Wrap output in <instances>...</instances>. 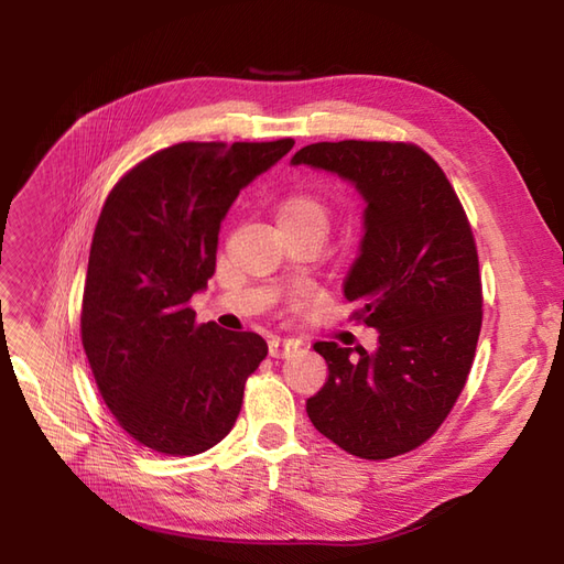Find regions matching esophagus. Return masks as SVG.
<instances>
[{"label":"esophagus","mask_w":564,"mask_h":564,"mask_svg":"<svg viewBox=\"0 0 564 564\" xmlns=\"http://www.w3.org/2000/svg\"><path fill=\"white\" fill-rule=\"evenodd\" d=\"M299 348H301V344H299V340H294V338H280V336H275V338L268 340L270 357H289L292 352H296Z\"/></svg>","instance_id":"34e87169"}]
</instances>
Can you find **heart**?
<instances>
[{
  "mask_svg": "<svg viewBox=\"0 0 564 564\" xmlns=\"http://www.w3.org/2000/svg\"><path fill=\"white\" fill-rule=\"evenodd\" d=\"M329 218H332L329 204L311 191L292 193L289 197H284L278 207L280 228H315L319 232H327Z\"/></svg>",
  "mask_w": 564,
  "mask_h": 564,
  "instance_id": "b5f03b06",
  "label": "heart"
}]
</instances>
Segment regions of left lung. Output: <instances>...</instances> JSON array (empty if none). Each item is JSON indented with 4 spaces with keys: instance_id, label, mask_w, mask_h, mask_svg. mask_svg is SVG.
I'll return each mask as SVG.
<instances>
[{
    "instance_id": "left-lung-1",
    "label": "left lung",
    "mask_w": 564,
    "mask_h": 564,
    "mask_svg": "<svg viewBox=\"0 0 564 564\" xmlns=\"http://www.w3.org/2000/svg\"><path fill=\"white\" fill-rule=\"evenodd\" d=\"M308 164L352 183L365 237L344 294L379 346H313L329 379L305 402L315 429L360 458H392L429 440L452 412L482 327L473 230L452 183L414 143L338 141L301 148Z\"/></svg>"
}]
</instances>
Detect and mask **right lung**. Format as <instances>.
<instances>
[{
	"mask_svg": "<svg viewBox=\"0 0 564 564\" xmlns=\"http://www.w3.org/2000/svg\"><path fill=\"white\" fill-rule=\"evenodd\" d=\"M292 139L176 143L135 164L98 216L82 301V346L117 423L143 447L207 452L242 409L268 355L253 332L197 324L187 305L216 270L220 220Z\"/></svg>",
	"mask_w": 564,
	"mask_h": 564,
	"instance_id": "right-lung-1",
	"label": "right lung"
}]
</instances>
